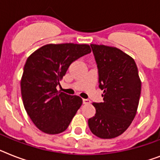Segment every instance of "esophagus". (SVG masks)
<instances>
[{"mask_svg":"<svg viewBox=\"0 0 160 160\" xmlns=\"http://www.w3.org/2000/svg\"><path fill=\"white\" fill-rule=\"evenodd\" d=\"M89 102H90V101H89V99H86V98H83V103H84V104H89Z\"/></svg>","mask_w":160,"mask_h":160,"instance_id":"obj_1","label":"esophagus"}]
</instances>
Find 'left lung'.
<instances>
[{"mask_svg": "<svg viewBox=\"0 0 160 160\" xmlns=\"http://www.w3.org/2000/svg\"><path fill=\"white\" fill-rule=\"evenodd\" d=\"M98 71L103 102H93L96 113L88 120L91 132L102 139L120 136L134 119L141 82L134 59L117 48L90 44Z\"/></svg>", "mask_w": 160, "mask_h": 160, "instance_id": "left-lung-1", "label": "left lung"}]
</instances>
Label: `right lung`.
I'll return each instance as SVG.
<instances>
[{
    "label": "right lung",
    "mask_w": 160,
    "mask_h": 160,
    "mask_svg": "<svg viewBox=\"0 0 160 160\" xmlns=\"http://www.w3.org/2000/svg\"><path fill=\"white\" fill-rule=\"evenodd\" d=\"M91 52L87 44H47L28 58L20 86L23 103L34 125L47 134L67 129L82 104L79 96L58 91L70 65Z\"/></svg>",
    "instance_id": "1"
}]
</instances>
